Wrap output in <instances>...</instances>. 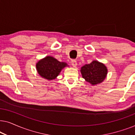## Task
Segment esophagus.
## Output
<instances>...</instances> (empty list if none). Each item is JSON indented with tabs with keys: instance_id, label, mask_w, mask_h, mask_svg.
<instances>
[{
	"instance_id": "1",
	"label": "esophagus",
	"mask_w": 135,
	"mask_h": 135,
	"mask_svg": "<svg viewBox=\"0 0 135 135\" xmlns=\"http://www.w3.org/2000/svg\"><path fill=\"white\" fill-rule=\"evenodd\" d=\"M71 64L73 67H76L77 66V61L75 60H71Z\"/></svg>"
}]
</instances>
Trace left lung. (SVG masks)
<instances>
[{
	"label": "left lung",
	"instance_id": "obj_1",
	"mask_svg": "<svg viewBox=\"0 0 135 135\" xmlns=\"http://www.w3.org/2000/svg\"><path fill=\"white\" fill-rule=\"evenodd\" d=\"M81 73L86 82L92 85H97L104 80L108 69L104 64L93 61L90 64H85L81 68Z\"/></svg>",
	"mask_w": 135,
	"mask_h": 135
}]
</instances>
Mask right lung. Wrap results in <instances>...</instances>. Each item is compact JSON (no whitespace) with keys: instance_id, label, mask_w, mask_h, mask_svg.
I'll list each match as a JSON object with an SVG mask.
<instances>
[{"instance_id":"right-lung-1","label":"right lung","mask_w":135,"mask_h":135,"mask_svg":"<svg viewBox=\"0 0 135 135\" xmlns=\"http://www.w3.org/2000/svg\"><path fill=\"white\" fill-rule=\"evenodd\" d=\"M66 66V62H60L53 57L47 56L37 63L36 68L40 76L52 80L58 76L61 69Z\"/></svg>"}]
</instances>
